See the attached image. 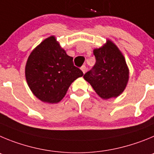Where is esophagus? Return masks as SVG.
Wrapping results in <instances>:
<instances>
[{
    "mask_svg": "<svg viewBox=\"0 0 154 154\" xmlns=\"http://www.w3.org/2000/svg\"><path fill=\"white\" fill-rule=\"evenodd\" d=\"M80 69H81V70L83 71V73H84V74H85L86 71H87V67H86L85 65H83L82 67H80Z\"/></svg>",
    "mask_w": 154,
    "mask_h": 154,
    "instance_id": "esophagus-1",
    "label": "esophagus"
}]
</instances>
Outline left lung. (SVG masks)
Listing matches in <instances>:
<instances>
[{
  "label": "left lung",
  "mask_w": 154,
  "mask_h": 154,
  "mask_svg": "<svg viewBox=\"0 0 154 154\" xmlns=\"http://www.w3.org/2000/svg\"><path fill=\"white\" fill-rule=\"evenodd\" d=\"M96 63L87 72L84 80L102 99L117 97L124 92L129 80V68L121 51L110 40L94 50Z\"/></svg>",
  "instance_id": "1"
}]
</instances>
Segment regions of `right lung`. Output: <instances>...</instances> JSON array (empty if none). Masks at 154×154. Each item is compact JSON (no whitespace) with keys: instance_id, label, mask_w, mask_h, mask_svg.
<instances>
[{"instance_id":"obj_1","label":"right lung","mask_w":154,"mask_h":154,"mask_svg":"<svg viewBox=\"0 0 154 154\" xmlns=\"http://www.w3.org/2000/svg\"><path fill=\"white\" fill-rule=\"evenodd\" d=\"M83 75L54 36L44 40L33 50L25 66L30 91L40 100L48 103L60 102L70 84Z\"/></svg>"}]
</instances>
